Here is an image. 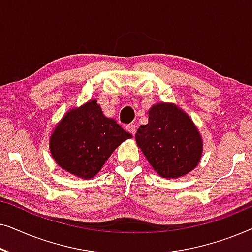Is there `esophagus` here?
Instances as JSON below:
<instances>
[{
  "label": "esophagus",
  "instance_id": "obj_1",
  "mask_svg": "<svg viewBox=\"0 0 252 252\" xmlns=\"http://www.w3.org/2000/svg\"><path fill=\"white\" fill-rule=\"evenodd\" d=\"M126 130L128 133L132 134V135L134 136V134L136 133V125H134V124H130V125H127L126 126Z\"/></svg>",
  "mask_w": 252,
  "mask_h": 252
}]
</instances>
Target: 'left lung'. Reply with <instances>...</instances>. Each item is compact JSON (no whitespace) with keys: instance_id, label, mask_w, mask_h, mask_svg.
<instances>
[{"instance_id":"obj_1","label":"left lung","mask_w":252,"mask_h":252,"mask_svg":"<svg viewBox=\"0 0 252 252\" xmlns=\"http://www.w3.org/2000/svg\"><path fill=\"white\" fill-rule=\"evenodd\" d=\"M136 144L160 177L177 179L199 164L203 139L190 117L173 103H157L149 109L147 125L135 134Z\"/></svg>"}]
</instances>
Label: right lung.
I'll return each instance as SVG.
<instances>
[{
	"label": "right lung",
	"instance_id": "right-lung-1",
	"mask_svg": "<svg viewBox=\"0 0 252 252\" xmlns=\"http://www.w3.org/2000/svg\"><path fill=\"white\" fill-rule=\"evenodd\" d=\"M132 135L115 119L103 115L96 99L68 110L55 126L49 139L51 157L64 171L93 179L111 154Z\"/></svg>",
	"mask_w": 252,
	"mask_h": 252
}]
</instances>
